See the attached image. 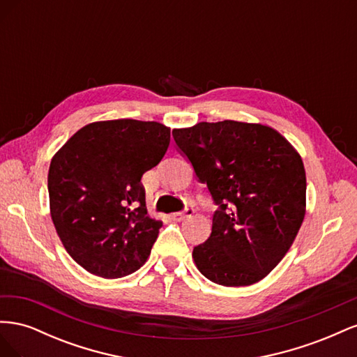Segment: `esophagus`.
I'll return each mask as SVG.
<instances>
[{"instance_id":"1","label":"esophagus","mask_w":357,"mask_h":357,"mask_svg":"<svg viewBox=\"0 0 357 357\" xmlns=\"http://www.w3.org/2000/svg\"><path fill=\"white\" fill-rule=\"evenodd\" d=\"M193 214V210L192 208H186L185 211H178V213H174V214H172L171 215V218L172 219H174V220H185V219H188V218H190V215Z\"/></svg>"}]
</instances>
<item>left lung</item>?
Here are the masks:
<instances>
[{
  "label": "left lung",
  "mask_w": 357,
  "mask_h": 357,
  "mask_svg": "<svg viewBox=\"0 0 357 357\" xmlns=\"http://www.w3.org/2000/svg\"><path fill=\"white\" fill-rule=\"evenodd\" d=\"M172 137L219 205L193 262L220 286L261 282L304 222L307 177L296 149L271 126L236 121L199 122Z\"/></svg>",
  "instance_id": "8db88e82"
}]
</instances>
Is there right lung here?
Instances as JSON below:
<instances>
[{
	"label": "right lung",
	"instance_id": "right-lung-1",
	"mask_svg": "<svg viewBox=\"0 0 357 357\" xmlns=\"http://www.w3.org/2000/svg\"><path fill=\"white\" fill-rule=\"evenodd\" d=\"M171 129L134 119L92 122L52 158L50 215L68 255L86 271L121 278L142 268L162 220L146 208L142 177L164 158Z\"/></svg>",
	"mask_w": 357,
	"mask_h": 357
}]
</instances>
